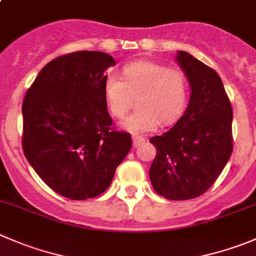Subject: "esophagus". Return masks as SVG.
Instances as JSON below:
<instances>
[{
    "instance_id": "1",
    "label": "esophagus",
    "mask_w": 256,
    "mask_h": 256,
    "mask_svg": "<svg viewBox=\"0 0 256 256\" xmlns=\"http://www.w3.org/2000/svg\"><path fill=\"white\" fill-rule=\"evenodd\" d=\"M132 142H134V146L135 148H138L140 145H142L144 142H145V138H142V136H132Z\"/></svg>"
}]
</instances>
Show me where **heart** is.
<instances>
[{"instance_id":"b5f03b06","label":"heart","mask_w":256,"mask_h":256,"mask_svg":"<svg viewBox=\"0 0 256 256\" xmlns=\"http://www.w3.org/2000/svg\"><path fill=\"white\" fill-rule=\"evenodd\" d=\"M138 111L122 121L131 134L151 132L162 124H171L180 116L188 100L185 74L175 68L154 61H135L122 68V78L108 74L104 82V96L111 115H126L138 96Z\"/></svg>"}]
</instances>
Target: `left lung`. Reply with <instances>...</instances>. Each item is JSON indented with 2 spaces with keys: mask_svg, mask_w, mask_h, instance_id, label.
<instances>
[{
  "mask_svg": "<svg viewBox=\"0 0 256 256\" xmlns=\"http://www.w3.org/2000/svg\"><path fill=\"white\" fill-rule=\"evenodd\" d=\"M191 88L184 115L150 142L156 156L150 180L168 200L200 196L215 182L232 152V108L216 71L185 51L176 56Z\"/></svg>",
  "mask_w": 256,
  "mask_h": 256,
  "instance_id": "obj_1",
  "label": "left lung"
}]
</instances>
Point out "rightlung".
<instances>
[{
  "label": "right lung",
  "mask_w": 256,
  "mask_h": 256,
  "mask_svg": "<svg viewBox=\"0 0 256 256\" xmlns=\"http://www.w3.org/2000/svg\"><path fill=\"white\" fill-rule=\"evenodd\" d=\"M112 56L78 51L52 60L24 98V154L57 194L86 200L111 185L132 146L130 134L111 128L104 82Z\"/></svg>",
  "instance_id": "1"
}]
</instances>
